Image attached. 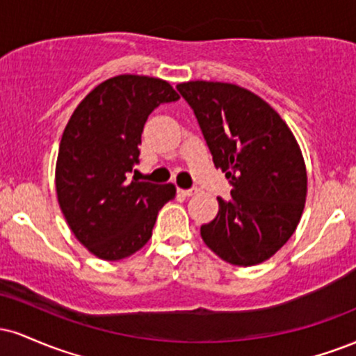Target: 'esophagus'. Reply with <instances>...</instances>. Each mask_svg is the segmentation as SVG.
<instances>
[{"label": "esophagus", "instance_id": "esophagus-1", "mask_svg": "<svg viewBox=\"0 0 356 356\" xmlns=\"http://www.w3.org/2000/svg\"><path fill=\"white\" fill-rule=\"evenodd\" d=\"M179 192H181L182 195H192L197 192V189H179Z\"/></svg>", "mask_w": 356, "mask_h": 356}]
</instances>
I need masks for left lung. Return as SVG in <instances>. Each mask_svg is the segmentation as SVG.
Segmentation results:
<instances>
[{"instance_id":"8db88e82","label":"left lung","mask_w":356,"mask_h":356,"mask_svg":"<svg viewBox=\"0 0 356 356\" xmlns=\"http://www.w3.org/2000/svg\"><path fill=\"white\" fill-rule=\"evenodd\" d=\"M177 90L232 186L218 197V216L201 226L202 241L234 266H254L275 256L296 231L308 177L291 129L256 93L222 81H186Z\"/></svg>"}]
</instances>
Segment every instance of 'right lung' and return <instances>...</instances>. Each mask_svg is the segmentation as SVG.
I'll return each instance as SVG.
<instances>
[{"mask_svg":"<svg viewBox=\"0 0 356 356\" xmlns=\"http://www.w3.org/2000/svg\"><path fill=\"white\" fill-rule=\"evenodd\" d=\"M179 100L165 80L117 75L80 102L61 136L55 167L60 209L75 238L104 261L132 256L152 238L174 184L127 181L155 107Z\"/></svg>","mask_w":356,"mask_h":356,"instance_id":"add662e5","label":"right lung"}]
</instances>
